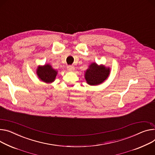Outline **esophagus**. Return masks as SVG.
I'll use <instances>...</instances> for the list:
<instances>
[{"mask_svg": "<svg viewBox=\"0 0 155 155\" xmlns=\"http://www.w3.org/2000/svg\"><path fill=\"white\" fill-rule=\"evenodd\" d=\"M67 69L68 71H74V68L73 66H68L67 67Z\"/></svg>", "mask_w": 155, "mask_h": 155, "instance_id": "1", "label": "esophagus"}]
</instances>
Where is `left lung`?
Segmentation results:
<instances>
[{"label":"left lung","mask_w":155,"mask_h":155,"mask_svg":"<svg viewBox=\"0 0 155 155\" xmlns=\"http://www.w3.org/2000/svg\"><path fill=\"white\" fill-rule=\"evenodd\" d=\"M84 73V78L87 84L90 86H97L108 78L110 69L103 64L99 65L96 63H92Z\"/></svg>","instance_id":"8db88e82"}]
</instances>
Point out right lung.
<instances>
[{"mask_svg":"<svg viewBox=\"0 0 155 155\" xmlns=\"http://www.w3.org/2000/svg\"><path fill=\"white\" fill-rule=\"evenodd\" d=\"M36 73L41 81L49 84L55 81L58 71L53 69L50 64H45L43 66L39 65L37 68Z\"/></svg>","mask_w":155,"mask_h":155,"instance_id":"1","label":"right lung"}]
</instances>
